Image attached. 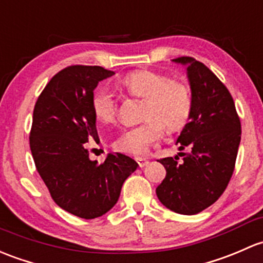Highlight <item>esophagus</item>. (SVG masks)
Segmentation results:
<instances>
[{
	"label": "esophagus",
	"instance_id": "obj_1",
	"mask_svg": "<svg viewBox=\"0 0 263 263\" xmlns=\"http://www.w3.org/2000/svg\"><path fill=\"white\" fill-rule=\"evenodd\" d=\"M136 162L139 164L140 167H145L146 165L148 164V160L147 159H143V157H136Z\"/></svg>",
	"mask_w": 263,
	"mask_h": 263
}]
</instances>
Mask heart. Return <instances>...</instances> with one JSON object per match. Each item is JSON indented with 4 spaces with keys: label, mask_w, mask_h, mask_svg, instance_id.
<instances>
[{
    "label": "heart",
    "mask_w": 263,
    "mask_h": 263,
    "mask_svg": "<svg viewBox=\"0 0 263 263\" xmlns=\"http://www.w3.org/2000/svg\"><path fill=\"white\" fill-rule=\"evenodd\" d=\"M128 95L145 99L140 126L124 129L115 141L120 153L143 155L164 134V124L170 131L180 129L189 120L193 108L192 93L182 83L171 81L157 71L137 70L121 82ZM93 110L102 123H112L117 116V104L112 92L102 88L93 97Z\"/></svg>",
    "instance_id": "obj_1"
}]
</instances>
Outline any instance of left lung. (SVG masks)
I'll use <instances>...</instances> for the list:
<instances>
[{"mask_svg":"<svg viewBox=\"0 0 263 263\" xmlns=\"http://www.w3.org/2000/svg\"><path fill=\"white\" fill-rule=\"evenodd\" d=\"M186 68L193 108L175 156L159 160L166 176L156 187L159 200L179 214H198L223 194L232 178L241 142V122L231 93L209 68L190 57L173 59Z\"/></svg>","mask_w":263,"mask_h":263,"instance_id":"left-lung-1","label":"left lung"}]
</instances>
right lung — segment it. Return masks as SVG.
I'll return each mask as SVG.
<instances>
[{
  "instance_id": "right-lung-1",
  "label": "right lung",
  "mask_w": 263,
  "mask_h": 263,
  "mask_svg": "<svg viewBox=\"0 0 263 263\" xmlns=\"http://www.w3.org/2000/svg\"><path fill=\"white\" fill-rule=\"evenodd\" d=\"M115 71L102 66L73 65L55 74L37 98L30 148L55 203L84 219L115 206L124 180L139 164L126 155H107L103 164L89 159L85 143L99 141L93 90Z\"/></svg>"
}]
</instances>
